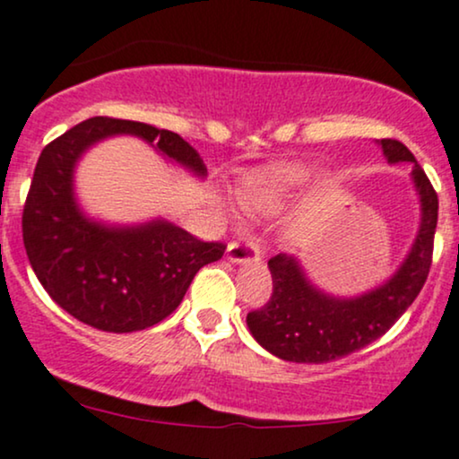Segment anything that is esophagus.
I'll use <instances>...</instances> for the list:
<instances>
[{
    "mask_svg": "<svg viewBox=\"0 0 459 459\" xmlns=\"http://www.w3.org/2000/svg\"><path fill=\"white\" fill-rule=\"evenodd\" d=\"M259 246L255 241H246V239H235L230 241L229 247H226V259L230 263H247V261H256L259 259Z\"/></svg>",
    "mask_w": 459,
    "mask_h": 459,
    "instance_id": "esophagus-1",
    "label": "esophagus"
}]
</instances>
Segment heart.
I'll list each match as a JSON object with an SVG mask.
<instances>
[{
    "label": "heart",
    "mask_w": 459,
    "mask_h": 459,
    "mask_svg": "<svg viewBox=\"0 0 459 459\" xmlns=\"http://www.w3.org/2000/svg\"><path fill=\"white\" fill-rule=\"evenodd\" d=\"M313 177V168L302 166V163H276V166L263 168L247 181L246 200L255 207H273L284 196L307 186Z\"/></svg>",
    "instance_id": "b5f03b06"
}]
</instances>
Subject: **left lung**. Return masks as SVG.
I'll list each match as a JSON object with an SVG mask.
<instances>
[{
    "label": "left lung",
    "instance_id": "1",
    "mask_svg": "<svg viewBox=\"0 0 459 459\" xmlns=\"http://www.w3.org/2000/svg\"><path fill=\"white\" fill-rule=\"evenodd\" d=\"M388 161H410L420 194L423 218L412 252L399 272L376 291L354 299H336L317 291L304 278L293 256L276 255L267 261L272 272V296L261 308L247 313L252 336L289 362H330L373 343L391 330L423 289L434 255L438 224V194L423 168L399 140H382Z\"/></svg>",
    "mask_w": 459,
    "mask_h": 459
}]
</instances>
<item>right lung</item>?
Wrapping results in <instances>:
<instances>
[{
	"instance_id": "add662e5",
	"label": "right lung",
	"mask_w": 459,
	"mask_h": 459,
	"mask_svg": "<svg viewBox=\"0 0 459 459\" xmlns=\"http://www.w3.org/2000/svg\"><path fill=\"white\" fill-rule=\"evenodd\" d=\"M114 134L140 135L198 175L207 172L178 134L94 116L40 152L21 224L31 270L56 304L92 328L135 332L166 319L200 267L222 259L226 246L168 222L108 229L83 218L73 198V166L88 146Z\"/></svg>"
}]
</instances>
